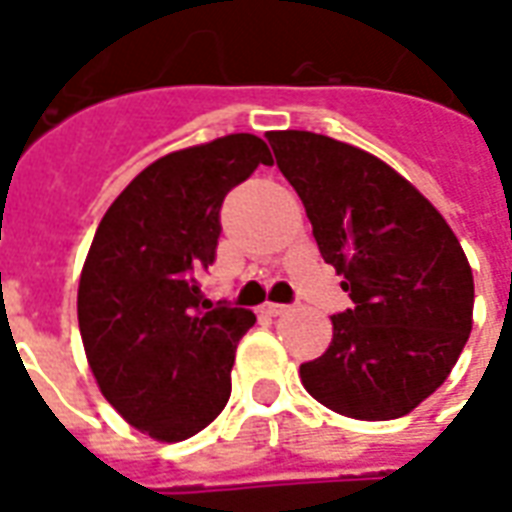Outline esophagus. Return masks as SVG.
Returning <instances> with one entry per match:
<instances>
[{
	"label": "esophagus",
	"instance_id": "1",
	"mask_svg": "<svg viewBox=\"0 0 512 512\" xmlns=\"http://www.w3.org/2000/svg\"><path fill=\"white\" fill-rule=\"evenodd\" d=\"M263 310H266L268 315H285V312H290L293 307H290V304H274V301H268V304H263Z\"/></svg>",
	"mask_w": 512,
	"mask_h": 512
}]
</instances>
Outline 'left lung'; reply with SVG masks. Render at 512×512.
<instances>
[{
    "label": "left lung",
    "mask_w": 512,
    "mask_h": 512,
    "mask_svg": "<svg viewBox=\"0 0 512 512\" xmlns=\"http://www.w3.org/2000/svg\"><path fill=\"white\" fill-rule=\"evenodd\" d=\"M268 142L351 299L332 315L326 354L301 365V384L345 417H403L447 381L469 340V260L441 213L381 158L312 131H271Z\"/></svg>",
    "instance_id": "8db88e82"
}]
</instances>
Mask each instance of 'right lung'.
<instances>
[{"instance_id": "obj_1", "label": "right lung", "mask_w": 512, "mask_h": 512, "mask_svg": "<svg viewBox=\"0 0 512 512\" xmlns=\"http://www.w3.org/2000/svg\"><path fill=\"white\" fill-rule=\"evenodd\" d=\"M257 164L260 136L230 134L142 169L95 230L79 279V332L104 397L134 428L183 441L230 397L235 345L255 312L211 304L200 274L216 260L222 202Z\"/></svg>"}]
</instances>
